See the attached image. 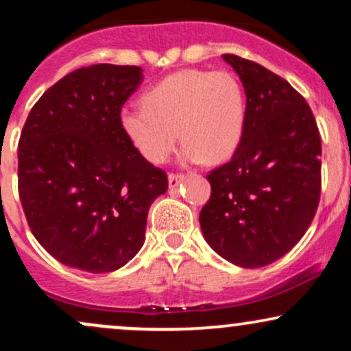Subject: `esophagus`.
Masks as SVG:
<instances>
[{
	"instance_id": "34e87169",
	"label": "esophagus",
	"mask_w": 351,
	"mask_h": 351,
	"mask_svg": "<svg viewBox=\"0 0 351 351\" xmlns=\"http://www.w3.org/2000/svg\"><path fill=\"white\" fill-rule=\"evenodd\" d=\"M183 178H184L183 173H170V176H168V183H170V188L178 186Z\"/></svg>"
}]
</instances>
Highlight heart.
I'll return each instance as SVG.
<instances>
[{"label":"heart","instance_id":"1","mask_svg":"<svg viewBox=\"0 0 351 351\" xmlns=\"http://www.w3.org/2000/svg\"><path fill=\"white\" fill-rule=\"evenodd\" d=\"M142 102L125 107L120 123L152 163L167 162L180 134L188 162H223L243 140L247 102L243 84L229 71L173 72L148 88Z\"/></svg>","mask_w":351,"mask_h":351}]
</instances>
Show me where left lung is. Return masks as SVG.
Instances as JSON below:
<instances>
[{
    "instance_id": "obj_1",
    "label": "left lung",
    "mask_w": 351,
    "mask_h": 351,
    "mask_svg": "<svg viewBox=\"0 0 351 351\" xmlns=\"http://www.w3.org/2000/svg\"><path fill=\"white\" fill-rule=\"evenodd\" d=\"M223 59L244 86L247 119L228 163L209 171L199 213L204 239L239 267H263L302 239L322 191V140L312 108L285 79L236 54Z\"/></svg>"
}]
</instances>
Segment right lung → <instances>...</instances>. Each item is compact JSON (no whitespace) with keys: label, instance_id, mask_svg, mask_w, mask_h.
I'll return each instance as SVG.
<instances>
[{"label":"right lung","instance_id":"add662e5","mask_svg":"<svg viewBox=\"0 0 351 351\" xmlns=\"http://www.w3.org/2000/svg\"><path fill=\"white\" fill-rule=\"evenodd\" d=\"M143 80L136 66L94 64L71 72L34 104L18 143V191L38 243L92 274L120 269L140 251L147 215L168 176L120 123Z\"/></svg>","mask_w":351,"mask_h":351}]
</instances>
